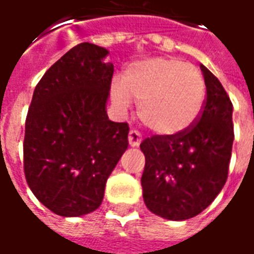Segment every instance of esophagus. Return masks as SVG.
<instances>
[{
    "label": "esophagus",
    "instance_id": "1",
    "mask_svg": "<svg viewBox=\"0 0 254 254\" xmlns=\"http://www.w3.org/2000/svg\"><path fill=\"white\" fill-rule=\"evenodd\" d=\"M141 141H142V137H141L139 131L130 130V132H128V144L131 146H138L141 144Z\"/></svg>",
    "mask_w": 254,
    "mask_h": 254
}]
</instances>
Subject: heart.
<instances>
[{"mask_svg": "<svg viewBox=\"0 0 254 254\" xmlns=\"http://www.w3.org/2000/svg\"><path fill=\"white\" fill-rule=\"evenodd\" d=\"M206 85L195 66L176 58H153L131 64L123 83L110 88L112 101L127 109L138 104L139 119L159 134H177L196 120L204 101Z\"/></svg>", "mask_w": 254, "mask_h": 254, "instance_id": "1", "label": "heart"}]
</instances>
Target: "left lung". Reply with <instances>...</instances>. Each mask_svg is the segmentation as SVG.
I'll use <instances>...</instances> for the list:
<instances>
[{
	"label": "left lung",
	"instance_id": "8db88e82",
	"mask_svg": "<svg viewBox=\"0 0 254 254\" xmlns=\"http://www.w3.org/2000/svg\"><path fill=\"white\" fill-rule=\"evenodd\" d=\"M206 98L196 120L170 135L145 138L142 195L167 220L195 217L214 200L228 177L234 142L232 102L218 78L200 64Z\"/></svg>",
	"mask_w": 254,
	"mask_h": 254
}]
</instances>
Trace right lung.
Listing matches in <instances>:
<instances>
[{
  "mask_svg": "<svg viewBox=\"0 0 254 254\" xmlns=\"http://www.w3.org/2000/svg\"><path fill=\"white\" fill-rule=\"evenodd\" d=\"M108 51L81 43L45 71L31 98L23 169L31 192L58 216L102 203L106 180L128 146V124L108 119L113 64Z\"/></svg>",
  "mask_w": 254,
  "mask_h": 254,
  "instance_id": "obj_1",
  "label": "right lung"
}]
</instances>
